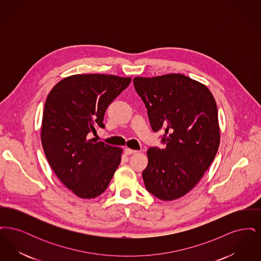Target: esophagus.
<instances>
[{
    "instance_id": "esophagus-1",
    "label": "esophagus",
    "mask_w": 261,
    "mask_h": 261,
    "mask_svg": "<svg viewBox=\"0 0 261 261\" xmlns=\"http://www.w3.org/2000/svg\"><path fill=\"white\" fill-rule=\"evenodd\" d=\"M125 153L127 154V155H129V154H133V153H135V152H137V150H135V149H129V148H126L125 149Z\"/></svg>"
}]
</instances>
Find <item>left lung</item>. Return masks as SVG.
I'll return each mask as SVG.
<instances>
[{"label":"left lung","mask_w":261,"mask_h":261,"mask_svg":"<svg viewBox=\"0 0 261 261\" xmlns=\"http://www.w3.org/2000/svg\"><path fill=\"white\" fill-rule=\"evenodd\" d=\"M153 132L163 130L164 149H148L143 171L146 189L162 200H174L199 183L220 143L216 101L205 85L179 73L135 77Z\"/></svg>","instance_id":"1"}]
</instances>
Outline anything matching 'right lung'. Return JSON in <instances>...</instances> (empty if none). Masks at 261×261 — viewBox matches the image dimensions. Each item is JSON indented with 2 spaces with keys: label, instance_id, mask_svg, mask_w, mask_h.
Listing matches in <instances>:
<instances>
[{
  "label": "right lung",
  "instance_id": "right-lung-1",
  "mask_svg": "<svg viewBox=\"0 0 261 261\" xmlns=\"http://www.w3.org/2000/svg\"><path fill=\"white\" fill-rule=\"evenodd\" d=\"M131 77L76 74L60 81L48 95L41 141L51 169L67 189L94 199L109 186L121 162L122 149L89 139L95 126L105 128L108 107Z\"/></svg>",
  "mask_w": 261,
  "mask_h": 261
}]
</instances>
